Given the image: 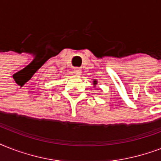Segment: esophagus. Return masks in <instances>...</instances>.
I'll return each instance as SVG.
<instances>
[{"label": "esophagus", "instance_id": "obj_1", "mask_svg": "<svg viewBox=\"0 0 161 161\" xmlns=\"http://www.w3.org/2000/svg\"><path fill=\"white\" fill-rule=\"evenodd\" d=\"M73 72H74V73L77 74V75H80L81 73H82V70H81L80 68H75L73 69Z\"/></svg>", "mask_w": 161, "mask_h": 161}]
</instances>
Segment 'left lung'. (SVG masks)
Segmentation results:
<instances>
[{"mask_svg":"<svg viewBox=\"0 0 161 161\" xmlns=\"http://www.w3.org/2000/svg\"><path fill=\"white\" fill-rule=\"evenodd\" d=\"M93 83H94V84H96V83H97V82H96V81H94V82H93Z\"/></svg>","mask_w":161,"mask_h":161,"instance_id":"8db88e82","label":"left lung"}]
</instances>
